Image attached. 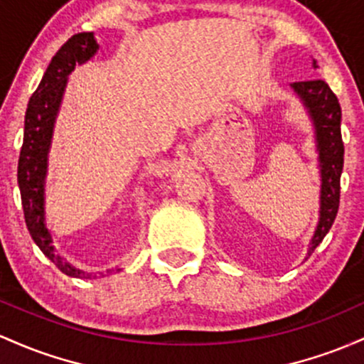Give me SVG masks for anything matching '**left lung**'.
Returning <instances> with one entry per match:
<instances>
[{"instance_id": "1", "label": "left lung", "mask_w": 364, "mask_h": 364, "mask_svg": "<svg viewBox=\"0 0 364 364\" xmlns=\"http://www.w3.org/2000/svg\"><path fill=\"white\" fill-rule=\"evenodd\" d=\"M313 65L316 68V61H313ZM292 87L308 106L314 120L321 163V211L309 246L311 255L332 228L341 203V173L344 166V142L341 132L342 112L337 96L325 80H301L294 82Z\"/></svg>"}]
</instances>
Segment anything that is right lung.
Segmentation results:
<instances>
[{"label":"right lung","instance_id":"right-lung-1","mask_svg":"<svg viewBox=\"0 0 364 364\" xmlns=\"http://www.w3.org/2000/svg\"><path fill=\"white\" fill-rule=\"evenodd\" d=\"M97 50L92 32L72 36L51 58L39 87L31 96L26 112L23 142L18 156V187L23 216L34 242L65 275L85 279L91 277L61 259L53 247L51 235L44 225V177H46L48 149H50L53 122L60 108L67 75L75 63H84Z\"/></svg>","mask_w":364,"mask_h":364}]
</instances>
